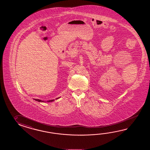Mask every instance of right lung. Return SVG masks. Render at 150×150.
<instances>
[{
  "instance_id": "right-lung-1",
  "label": "right lung",
  "mask_w": 150,
  "mask_h": 150,
  "mask_svg": "<svg viewBox=\"0 0 150 150\" xmlns=\"http://www.w3.org/2000/svg\"><path fill=\"white\" fill-rule=\"evenodd\" d=\"M58 98H57L56 99H58ZM35 100H36V101H39V102H44V101H42V100H40V99H35ZM54 99H53V100H49V101H47V102H52V101H54Z\"/></svg>"
}]
</instances>
